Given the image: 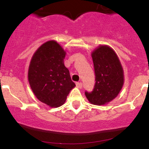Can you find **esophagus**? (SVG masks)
<instances>
[{"label": "esophagus", "instance_id": "34e87169", "mask_svg": "<svg viewBox=\"0 0 149 149\" xmlns=\"http://www.w3.org/2000/svg\"><path fill=\"white\" fill-rule=\"evenodd\" d=\"M76 86L79 88H82V83L81 82H76Z\"/></svg>", "mask_w": 149, "mask_h": 149}]
</instances>
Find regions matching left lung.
Masks as SVG:
<instances>
[{"label":"left lung","instance_id":"obj_1","mask_svg":"<svg viewBox=\"0 0 149 149\" xmlns=\"http://www.w3.org/2000/svg\"><path fill=\"white\" fill-rule=\"evenodd\" d=\"M95 85L91 93L85 95L90 103L104 105L112 101L121 91L124 84V72L119 58L114 49L100 45L91 52Z\"/></svg>","mask_w":149,"mask_h":149}]
</instances>
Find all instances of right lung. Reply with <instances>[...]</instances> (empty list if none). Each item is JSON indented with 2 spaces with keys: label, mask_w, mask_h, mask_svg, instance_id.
I'll return each instance as SVG.
<instances>
[{
  "label": "right lung",
  "mask_w": 149,
  "mask_h": 149,
  "mask_svg": "<svg viewBox=\"0 0 149 149\" xmlns=\"http://www.w3.org/2000/svg\"><path fill=\"white\" fill-rule=\"evenodd\" d=\"M65 51L56 41L49 40L36 50L30 61L28 80L35 97L50 107L65 103L76 86L64 65Z\"/></svg>",
  "instance_id": "obj_1"
}]
</instances>
